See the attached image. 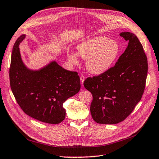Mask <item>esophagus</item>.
Returning a JSON list of instances; mask_svg holds the SVG:
<instances>
[{
	"label": "esophagus",
	"mask_w": 159,
	"mask_h": 159,
	"mask_svg": "<svg viewBox=\"0 0 159 159\" xmlns=\"http://www.w3.org/2000/svg\"><path fill=\"white\" fill-rule=\"evenodd\" d=\"M80 83H81V84H83V83H84V80H85V77H84L83 75H80Z\"/></svg>",
	"instance_id": "1"
}]
</instances>
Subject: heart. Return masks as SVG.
I'll return each mask as SVG.
<instances>
[{
    "label": "heart",
    "mask_w": 159,
    "mask_h": 159,
    "mask_svg": "<svg viewBox=\"0 0 159 159\" xmlns=\"http://www.w3.org/2000/svg\"><path fill=\"white\" fill-rule=\"evenodd\" d=\"M77 49L79 56L86 60L87 70L94 75L108 71L116 62L121 51L118 42L105 36L82 41L77 45ZM68 59L73 64L78 63L77 54L74 52H69Z\"/></svg>",
    "instance_id": "1"
}]
</instances>
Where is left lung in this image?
Returning <instances> with one entry per match:
<instances>
[{
    "instance_id": "left-lung-1",
    "label": "left lung",
    "mask_w": 159,
    "mask_h": 159,
    "mask_svg": "<svg viewBox=\"0 0 159 159\" xmlns=\"http://www.w3.org/2000/svg\"><path fill=\"white\" fill-rule=\"evenodd\" d=\"M120 35L129 44L115 66L84 82L93 96L90 112L98 123L123 121L140 101L146 86L148 64L142 45L133 33L124 32Z\"/></svg>"
}]
</instances>
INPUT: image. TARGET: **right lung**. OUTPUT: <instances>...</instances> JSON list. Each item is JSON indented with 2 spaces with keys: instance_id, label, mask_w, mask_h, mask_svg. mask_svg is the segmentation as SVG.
<instances>
[{
  "instance_id": "1",
  "label": "right lung",
  "mask_w": 159,
  "mask_h": 159,
  "mask_svg": "<svg viewBox=\"0 0 159 159\" xmlns=\"http://www.w3.org/2000/svg\"><path fill=\"white\" fill-rule=\"evenodd\" d=\"M13 45L10 67L11 91L18 105L28 116L43 123L58 124L66 117L64 102L80 89L78 73L65 70L52 61L38 71L27 68L20 57L19 45Z\"/></svg>"
}]
</instances>
